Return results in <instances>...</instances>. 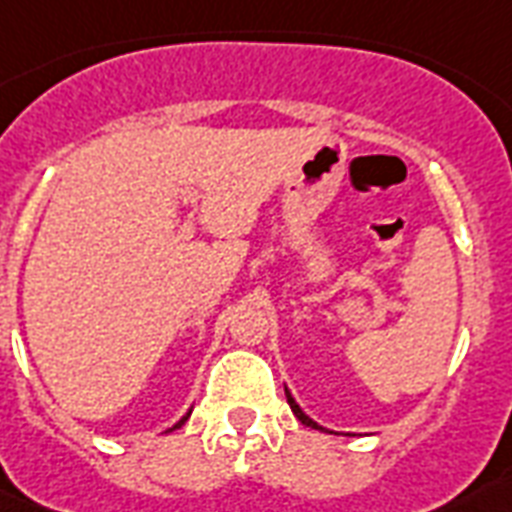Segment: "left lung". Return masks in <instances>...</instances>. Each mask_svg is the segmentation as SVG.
Listing matches in <instances>:
<instances>
[{"label": "left lung", "instance_id": "1", "mask_svg": "<svg viewBox=\"0 0 512 512\" xmlns=\"http://www.w3.org/2000/svg\"><path fill=\"white\" fill-rule=\"evenodd\" d=\"M285 398H288V406H291V411H293V414H296V419H299L301 425H307V427H315V430H323V427H320V425H315V422H312V419L307 417V414H304V411H301L299 406H296V400H293L291 395H288V392H285Z\"/></svg>", "mask_w": 512, "mask_h": 512}]
</instances>
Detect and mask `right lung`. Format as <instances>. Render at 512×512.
Wrapping results in <instances>:
<instances>
[{
	"label": "right lung",
	"mask_w": 512,
	"mask_h": 512,
	"mask_svg": "<svg viewBox=\"0 0 512 512\" xmlns=\"http://www.w3.org/2000/svg\"><path fill=\"white\" fill-rule=\"evenodd\" d=\"M184 422H186V417H184V419H181V422H178V425H176V427H181V425H184ZM176 427H173V430H176Z\"/></svg>",
	"instance_id": "1"
}]
</instances>
